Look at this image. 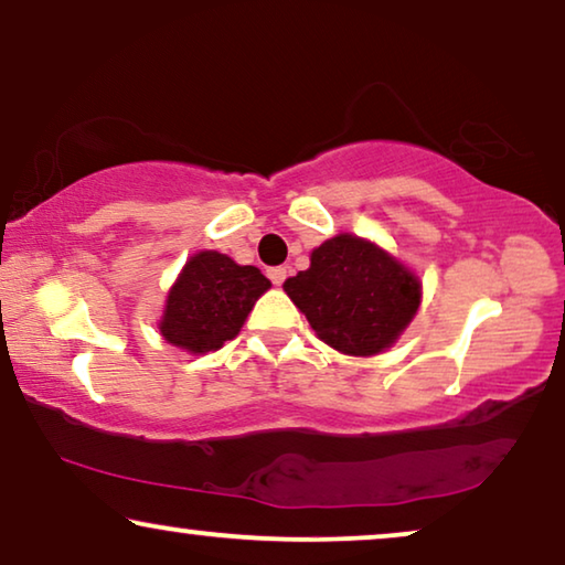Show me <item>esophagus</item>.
Segmentation results:
<instances>
[{
    "instance_id": "1",
    "label": "esophagus",
    "mask_w": 565,
    "mask_h": 565,
    "mask_svg": "<svg viewBox=\"0 0 565 565\" xmlns=\"http://www.w3.org/2000/svg\"><path fill=\"white\" fill-rule=\"evenodd\" d=\"M285 275H288V269L285 267H269L267 269V277L273 280L275 285H282L285 282Z\"/></svg>"
}]
</instances>
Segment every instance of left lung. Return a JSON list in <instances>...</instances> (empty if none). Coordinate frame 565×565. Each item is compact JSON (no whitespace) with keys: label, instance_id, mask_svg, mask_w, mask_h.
<instances>
[{"label":"left lung","instance_id":"1","mask_svg":"<svg viewBox=\"0 0 565 565\" xmlns=\"http://www.w3.org/2000/svg\"><path fill=\"white\" fill-rule=\"evenodd\" d=\"M282 288L323 342L358 358L396 342L422 300L419 280L406 267L350 234L313 249L311 267Z\"/></svg>","mask_w":565,"mask_h":565}]
</instances>
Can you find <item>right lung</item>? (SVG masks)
<instances>
[{"label": "right lung", "instance_id": "add662e5", "mask_svg": "<svg viewBox=\"0 0 565 565\" xmlns=\"http://www.w3.org/2000/svg\"><path fill=\"white\" fill-rule=\"evenodd\" d=\"M267 288L269 280L257 267H242L218 252H200L169 290L161 337L192 354L218 350L238 334Z\"/></svg>", "mask_w": 565, "mask_h": 565}]
</instances>
